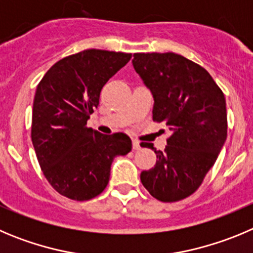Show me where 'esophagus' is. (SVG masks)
I'll list each match as a JSON object with an SVG mask.
<instances>
[{
	"instance_id": "esophagus-1",
	"label": "esophagus",
	"mask_w": 253,
	"mask_h": 253,
	"mask_svg": "<svg viewBox=\"0 0 253 253\" xmlns=\"http://www.w3.org/2000/svg\"><path fill=\"white\" fill-rule=\"evenodd\" d=\"M133 149L134 150L140 149V143H139L138 140H133Z\"/></svg>"
}]
</instances>
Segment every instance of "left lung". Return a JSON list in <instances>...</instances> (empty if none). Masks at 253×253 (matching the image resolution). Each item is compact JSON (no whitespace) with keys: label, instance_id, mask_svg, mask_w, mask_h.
<instances>
[{"label":"left lung","instance_id":"obj_1","mask_svg":"<svg viewBox=\"0 0 253 253\" xmlns=\"http://www.w3.org/2000/svg\"><path fill=\"white\" fill-rule=\"evenodd\" d=\"M134 70L154 99L153 120L172 131L157 150L154 168L140 180L162 202H177L199 188L227 138L226 99L207 70L174 52L134 54Z\"/></svg>","mask_w":253,"mask_h":253}]
</instances>
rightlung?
I'll use <instances>...</instances> for the list:
<instances>
[{
	"label": "right lung",
	"instance_id": "right-lung-1",
	"mask_svg": "<svg viewBox=\"0 0 253 253\" xmlns=\"http://www.w3.org/2000/svg\"><path fill=\"white\" fill-rule=\"evenodd\" d=\"M130 57L89 48L57 61L37 85L32 144L43 175L62 196L75 201L99 196L115 157L131 150L126 134L105 135L86 126L103 86Z\"/></svg>",
	"mask_w": 253,
	"mask_h": 253
}]
</instances>
